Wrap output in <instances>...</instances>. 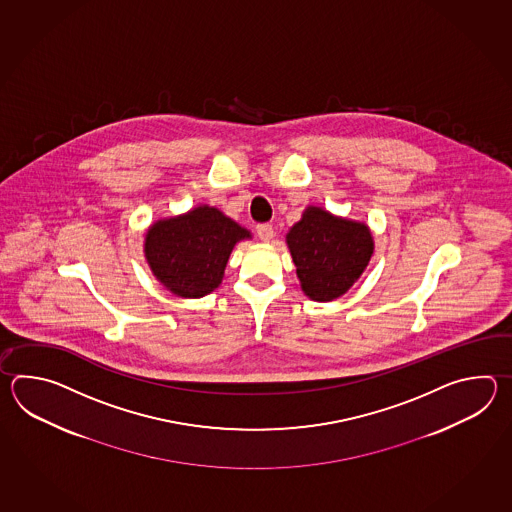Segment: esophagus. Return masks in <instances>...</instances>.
Listing matches in <instances>:
<instances>
[{
    "label": "esophagus",
    "mask_w": 512,
    "mask_h": 512,
    "mask_svg": "<svg viewBox=\"0 0 512 512\" xmlns=\"http://www.w3.org/2000/svg\"><path fill=\"white\" fill-rule=\"evenodd\" d=\"M256 232H258V238H260L261 241H265V243L271 241L272 236H274V229H272V225H269V223L258 225Z\"/></svg>",
    "instance_id": "obj_1"
}]
</instances>
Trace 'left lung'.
I'll return each instance as SVG.
<instances>
[{"instance_id": "left-lung-1", "label": "left lung", "mask_w": 512, "mask_h": 512, "mask_svg": "<svg viewBox=\"0 0 512 512\" xmlns=\"http://www.w3.org/2000/svg\"><path fill=\"white\" fill-rule=\"evenodd\" d=\"M285 240L302 291L315 302H331L349 291L373 254L368 225L337 218L320 207L305 208Z\"/></svg>"}]
</instances>
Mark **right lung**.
<instances>
[{
	"label": "right lung",
	"instance_id": "right-lung-1",
	"mask_svg": "<svg viewBox=\"0 0 512 512\" xmlns=\"http://www.w3.org/2000/svg\"><path fill=\"white\" fill-rule=\"evenodd\" d=\"M249 238V230L218 208L199 205L183 216L155 221L146 232L144 256L170 293L201 298L218 289L234 245Z\"/></svg>",
	"mask_w": 512,
	"mask_h": 512
}]
</instances>
